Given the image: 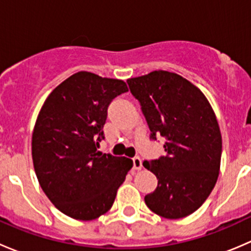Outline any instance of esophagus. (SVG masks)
<instances>
[{
	"label": "esophagus",
	"instance_id": "34e87169",
	"mask_svg": "<svg viewBox=\"0 0 251 251\" xmlns=\"http://www.w3.org/2000/svg\"><path fill=\"white\" fill-rule=\"evenodd\" d=\"M133 169L135 170H141L142 169V160L141 158H138V156H136V158H133Z\"/></svg>",
	"mask_w": 251,
	"mask_h": 251
}]
</instances>
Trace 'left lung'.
<instances>
[{
	"label": "left lung",
	"mask_w": 251,
	"mask_h": 251,
	"mask_svg": "<svg viewBox=\"0 0 251 251\" xmlns=\"http://www.w3.org/2000/svg\"><path fill=\"white\" fill-rule=\"evenodd\" d=\"M151 130L165 137L166 155L143 166L158 178L144 197L147 206L165 219H182L203 205L216 184L222 137L204 93L181 75L155 70L127 80Z\"/></svg>",
	"instance_id": "8db88e82"
}]
</instances>
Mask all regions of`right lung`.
I'll return each instance as SVG.
<instances>
[{"mask_svg": "<svg viewBox=\"0 0 251 251\" xmlns=\"http://www.w3.org/2000/svg\"><path fill=\"white\" fill-rule=\"evenodd\" d=\"M127 91L123 80L78 72L40 110L31 141L35 173L48 199L72 219L105 214L132 168L131 159L97 151L110 102Z\"/></svg>", "mask_w": 251, "mask_h": 251, "instance_id": "1", "label": "right lung"}]
</instances>
